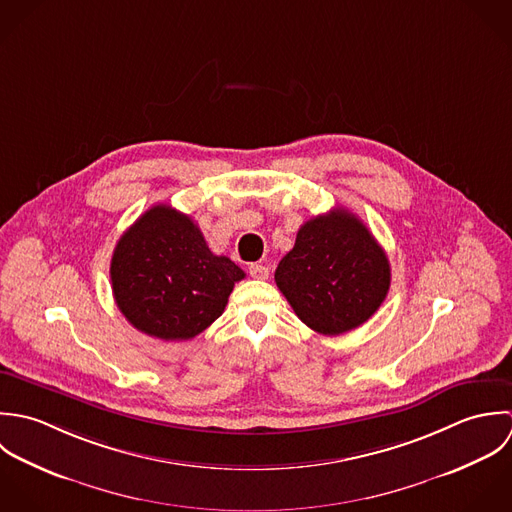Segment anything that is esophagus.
<instances>
[{
	"label": "esophagus",
	"mask_w": 512,
	"mask_h": 512,
	"mask_svg": "<svg viewBox=\"0 0 512 512\" xmlns=\"http://www.w3.org/2000/svg\"><path fill=\"white\" fill-rule=\"evenodd\" d=\"M249 275L257 281H265V279H269V269L265 265L253 263V265H249Z\"/></svg>",
	"instance_id": "obj_1"
}]
</instances>
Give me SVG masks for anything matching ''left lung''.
<instances>
[{"instance_id": "1", "label": "left lung", "mask_w": 512, "mask_h": 512, "mask_svg": "<svg viewBox=\"0 0 512 512\" xmlns=\"http://www.w3.org/2000/svg\"><path fill=\"white\" fill-rule=\"evenodd\" d=\"M390 261L368 227L336 207L301 225L275 283L308 328L336 336L364 324L390 291Z\"/></svg>"}]
</instances>
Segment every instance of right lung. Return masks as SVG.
<instances>
[{
  "instance_id": "obj_1",
  "label": "right lung",
  "mask_w": 512,
  "mask_h": 512,
  "mask_svg": "<svg viewBox=\"0 0 512 512\" xmlns=\"http://www.w3.org/2000/svg\"><path fill=\"white\" fill-rule=\"evenodd\" d=\"M243 277L229 257L211 253L190 215L166 204L150 207L122 233L110 261L116 307L160 340L204 332Z\"/></svg>"
}]
</instances>
